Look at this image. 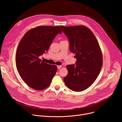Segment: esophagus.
<instances>
[{"mask_svg": "<svg viewBox=\"0 0 122 122\" xmlns=\"http://www.w3.org/2000/svg\"><path fill=\"white\" fill-rule=\"evenodd\" d=\"M62 66H57V68H58V69H59V68H60Z\"/></svg>", "mask_w": 122, "mask_h": 122, "instance_id": "obj_1", "label": "esophagus"}]
</instances>
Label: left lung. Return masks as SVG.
Returning <instances> with one entry per match:
<instances>
[{
    "instance_id": "left-lung-1",
    "label": "left lung",
    "mask_w": 122,
    "mask_h": 122,
    "mask_svg": "<svg viewBox=\"0 0 122 122\" xmlns=\"http://www.w3.org/2000/svg\"><path fill=\"white\" fill-rule=\"evenodd\" d=\"M60 27L69 40L70 51L77 60L75 65L66 66L68 74L64 81L69 89L81 92L89 87L100 72L103 64L101 50L94 34L87 27Z\"/></svg>"
}]
</instances>
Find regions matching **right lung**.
Listing matches in <instances>:
<instances>
[{"instance_id": "right-lung-1", "label": "right lung", "mask_w": 122, "mask_h": 122, "mask_svg": "<svg viewBox=\"0 0 122 122\" xmlns=\"http://www.w3.org/2000/svg\"><path fill=\"white\" fill-rule=\"evenodd\" d=\"M59 33H62L59 26H37L25 34L17 47V69L23 80L34 90L47 88L56 75L57 66L41 61L39 56L48 50Z\"/></svg>"}]
</instances>
